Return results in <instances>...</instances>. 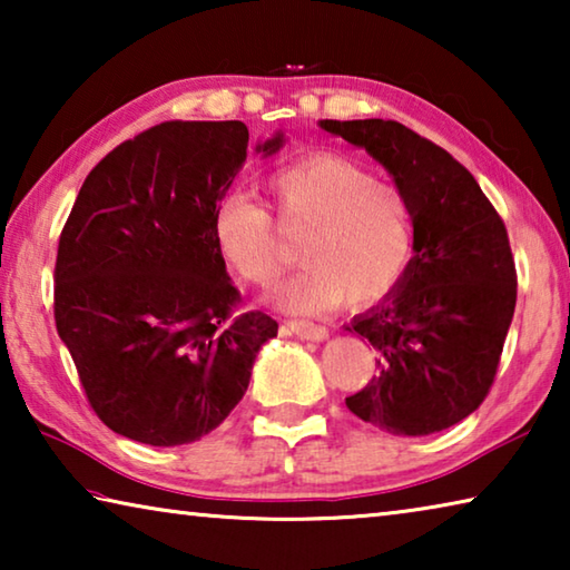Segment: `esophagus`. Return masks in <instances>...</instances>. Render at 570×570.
I'll list each match as a JSON object with an SVG mask.
<instances>
[{"label":"esophagus","mask_w":570,"mask_h":570,"mask_svg":"<svg viewBox=\"0 0 570 570\" xmlns=\"http://www.w3.org/2000/svg\"><path fill=\"white\" fill-rule=\"evenodd\" d=\"M282 332L284 334H294L298 340H306V342H324L330 332H326V326L322 324H314V322H304V320H288L282 324Z\"/></svg>","instance_id":"esophagus-1"}]
</instances>
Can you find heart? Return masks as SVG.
<instances>
[{"mask_svg": "<svg viewBox=\"0 0 570 570\" xmlns=\"http://www.w3.org/2000/svg\"><path fill=\"white\" fill-rule=\"evenodd\" d=\"M278 220L302 234V262L276 298L294 312H324L344 296L352 304L380 302L407 274L414 226L404 193L390 180L334 153H314L268 176ZM226 264L248 284L268 286L284 272L268 208L246 190H228L210 218Z\"/></svg>", "mask_w": 570, "mask_h": 570, "instance_id": "heart-1", "label": "heart"}]
</instances>
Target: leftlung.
Here are the masks:
<instances>
[{"mask_svg": "<svg viewBox=\"0 0 570 570\" xmlns=\"http://www.w3.org/2000/svg\"><path fill=\"white\" fill-rule=\"evenodd\" d=\"M380 160L410 204L414 256L354 330L377 350V374L346 397L390 435H432L475 412L495 382L518 276L503 218L472 173L397 120H322Z\"/></svg>", "mask_w": 570, "mask_h": 570, "instance_id": "left-lung-1", "label": "left lung"}]
</instances>
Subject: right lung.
Returning a JSON list of instances; mask_svg holds the SVG:
<instances>
[{
	"label": "right lung",
	"instance_id": "1",
	"mask_svg": "<svg viewBox=\"0 0 570 570\" xmlns=\"http://www.w3.org/2000/svg\"><path fill=\"white\" fill-rule=\"evenodd\" d=\"M240 120H170L110 150L85 178L60 234L55 324L85 397L112 432L153 448L196 442L244 397L264 312L214 240L216 200L246 160ZM282 135L256 146L264 156Z\"/></svg>",
	"mask_w": 570,
	"mask_h": 570
}]
</instances>
